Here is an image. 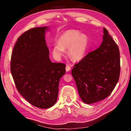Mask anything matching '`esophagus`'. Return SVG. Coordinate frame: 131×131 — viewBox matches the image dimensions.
Returning a JSON list of instances; mask_svg holds the SVG:
<instances>
[{
  "instance_id": "esophagus-1",
  "label": "esophagus",
  "mask_w": 131,
  "mask_h": 131,
  "mask_svg": "<svg viewBox=\"0 0 131 131\" xmlns=\"http://www.w3.org/2000/svg\"><path fill=\"white\" fill-rule=\"evenodd\" d=\"M70 67L69 66H67L66 67V72H69V71L70 70Z\"/></svg>"
}]
</instances>
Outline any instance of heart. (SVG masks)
Masks as SVG:
<instances>
[{
    "label": "heart",
    "mask_w": 131,
    "mask_h": 131,
    "mask_svg": "<svg viewBox=\"0 0 131 131\" xmlns=\"http://www.w3.org/2000/svg\"><path fill=\"white\" fill-rule=\"evenodd\" d=\"M89 46L88 35L76 29H69L61 35L59 42L54 43L52 53L55 58L59 59L64 55L66 49H68L69 57L74 61H78L85 56Z\"/></svg>",
    "instance_id": "b5f03b06"
}]
</instances>
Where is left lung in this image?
Returning <instances> with one entry per match:
<instances>
[{
    "label": "left lung",
    "instance_id": "left-lung-1",
    "mask_svg": "<svg viewBox=\"0 0 131 131\" xmlns=\"http://www.w3.org/2000/svg\"><path fill=\"white\" fill-rule=\"evenodd\" d=\"M72 74L79 96L86 104L104 100L112 92L120 77V52L104 28L100 46L75 64Z\"/></svg>",
    "mask_w": 131,
    "mask_h": 131
}]
</instances>
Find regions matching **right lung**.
<instances>
[{"label": "right lung", "mask_w": 131, "mask_h": 131, "mask_svg": "<svg viewBox=\"0 0 131 131\" xmlns=\"http://www.w3.org/2000/svg\"><path fill=\"white\" fill-rule=\"evenodd\" d=\"M49 30L48 26L35 27L22 34L11 59V72L19 93L41 109L56 103L59 80L66 73L64 64L50 59L45 35Z\"/></svg>", "instance_id": "right-lung-1"}]
</instances>
